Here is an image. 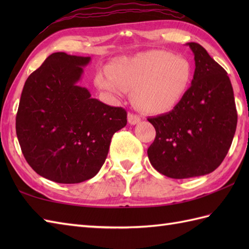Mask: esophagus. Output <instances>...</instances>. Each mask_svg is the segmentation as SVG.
Here are the masks:
<instances>
[{
	"instance_id": "obj_1",
	"label": "esophagus",
	"mask_w": 249,
	"mask_h": 249,
	"mask_svg": "<svg viewBox=\"0 0 249 249\" xmlns=\"http://www.w3.org/2000/svg\"><path fill=\"white\" fill-rule=\"evenodd\" d=\"M127 120H128V123L130 125H136L140 123V118L137 114H134V113H128L127 115Z\"/></svg>"
}]
</instances>
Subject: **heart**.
Here are the masks:
<instances>
[{
	"mask_svg": "<svg viewBox=\"0 0 249 249\" xmlns=\"http://www.w3.org/2000/svg\"><path fill=\"white\" fill-rule=\"evenodd\" d=\"M193 79L188 60L167 51L152 50L115 60L110 72H100L98 86L116 95L134 89L136 105L149 113L172 110L187 93Z\"/></svg>",
	"mask_w": 249,
	"mask_h": 249,
	"instance_id": "1",
	"label": "heart"
}]
</instances>
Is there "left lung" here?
Segmentation results:
<instances>
[{
    "mask_svg": "<svg viewBox=\"0 0 249 249\" xmlns=\"http://www.w3.org/2000/svg\"><path fill=\"white\" fill-rule=\"evenodd\" d=\"M195 55L192 86L171 111L147 121L156 137L147 149L156 170L171 178L213 172L226 157L235 134L237 113L226 71L197 43L186 44Z\"/></svg>",
    "mask_w": 249,
    "mask_h": 249,
    "instance_id": "left-lung-1",
    "label": "left lung"
}]
</instances>
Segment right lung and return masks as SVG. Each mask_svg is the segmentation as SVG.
Returning a JSON list of instances; mask_svg holds the SVG:
<instances>
[{
    "instance_id": "add662e5",
    "label": "right lung",
    "mask_w": 249,
    "mask_h": 249,
    "mask_svg": "<svg viewBox=\"0 0 249 249\" xmlns=\"http://www.w3.org/2000/svg\"><path fill=\"white\" fill-rule=\"evenodd\" d=\"M89 56L55 52L26 79L16 131L32 169L62 184L94 178L107 158L111 138L127 123L123 108L91 97L78 86Z\"/></svg>"
}]
</instances>
